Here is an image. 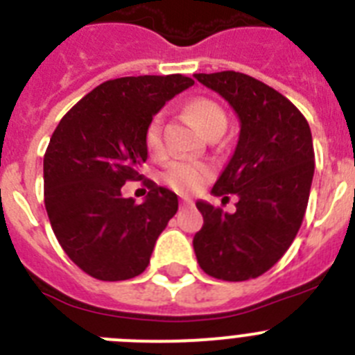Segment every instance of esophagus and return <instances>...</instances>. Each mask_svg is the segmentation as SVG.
Instances as JSON below:
<instances>
[{"label":"esophagus","mask_w":355,"mask_h":355,"mask_svg":"<svg viewBox=\"0 0 355 355\" xmlns=\"http://www.w3.org/2000/svg\"><path fill=\"white\" fill-rule=\"evenodd\" d=\"M193 202H192V199H188V197H183V199H181V206H192Z\"/></svg>","instance_id":"esophagus-1"}]
</instances>
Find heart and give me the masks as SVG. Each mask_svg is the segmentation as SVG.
<instances>
[{"label": "heart", "instance_id": "1", "mask_svg": "<svg viewBox=\"0 0 355 355\" xmlns=\"http://www.w3.org/2000/svg\"><path fill=\"white\" fill-rule=\"evenodd\" d=\"M188 117L197 126V130L205 137L222 131L224 133L227 126V117L224 110L216 105L211 99L206 97H197L187 105ZM146 147L150 155H159L163 150L162 142V117L156 115L149 122L146 130ZM213 168L205 163L193 162H174L171 163L165 172H163V181L180 193H193L197 192L205 183L211 180Z\"/></svg>", "mask_w": 355, "mask_h": 355}]
</instances>
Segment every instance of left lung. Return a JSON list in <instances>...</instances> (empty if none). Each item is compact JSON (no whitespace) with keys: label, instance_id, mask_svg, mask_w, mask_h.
I'll return each mask as SVG.
<instances>
[{"label":"left lung","instance_id":"left-lung-1","mask_svg":"<svg viewBox=\"0 0 355 355\" xmlns=\"http://www.w3.org/2000/svg\"><path fill=\"white\" fill-rule=\"evenodd\" d=\"M231 105L240 121L233 156L211 193L238 197L227 213L205 200V218L193 236L197 263L222 281L259 277L283 258L299 233L307 208L315 149L309 124L283 94L234 71L196 74Z\"/></svg>","mask_w":355,"mask_h":355}]
</instances>
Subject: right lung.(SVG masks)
Here are the masks:
<instances>
[{
	"label": "right lung",
	"mask_w": 355,
	"mask_h": 355,
	"mask_svg": "<svg viewBox=\"0 0 355 355\" xmlns=\"http://www.w3.org/2000/svg\"><path fill=\"white\" fill-rule=\"evenodd\" d=\"M192 85L181 74L105 81L69 110L49 140L44 205L53 233L69 258L99 281L142 274L178 211V196L153 181L142 205L124 199L121 188L142 178L149 122Z\"/></svg>",
	"instance_id": "1"
}]
</instances>
